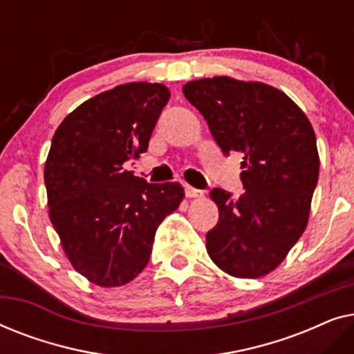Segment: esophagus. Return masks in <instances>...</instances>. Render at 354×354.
<instances>
[{
    "instance_id": "1",
    "label": "esophagus",
    "mask_w": 354,
    "mask_h": 354,
    "mask_svg": "<svg viewBox=\"0 0 354 354\" xmlns=\"http://www.w3.org/2000/svg\"><path fill=\"white\" fill-rule=\"evenodd\" d=\"M185 195L188 198H198V196H203V192L198 190V188L192 187V185H185Z\"/></svg>"
}]
</instances>
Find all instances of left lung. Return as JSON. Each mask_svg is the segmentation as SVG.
<instances>
[{"label":"left lung","instance_id":"obj_1","mask_svg":"<svg viewBox=\"0 0 354 354\" xmlns=\"http://www.w3.org/2000/svg\"><path fill=\"white\" fill-rule=\"evenodd\" d=\"M183 95L225 156L243 154V195L211 190L219 221L206 234L207 253L234 277L269 274L306 229L319 178L313 125L287 95L259 82L193 80Z\"/></svg>","mask_w":354,"mask_h":354}]
</instances>
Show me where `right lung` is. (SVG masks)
<instances>
[{
    "label": "right lung",
    "mask_w": 354,
    "mask_h": 354,
    "mask_svg": "<svg viewBox=\"0 0 354 354\" xmlns=\"http://www.w3.org/2000/svg\"><path fill=\"white\" fill-rule=\"evenodd\" d=\"M169 96L161 84L119 85L72 111L51 140V224L74 269L101 287L142 272L159 224L183 198L178 182L148 183L124 167L148 149Z\"/></svg>",
    "instance_id": "right-lung-1"
}]
</instances>
